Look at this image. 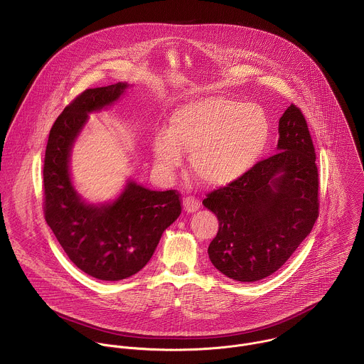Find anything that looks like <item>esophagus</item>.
I'll list each match as a JSON object with an SVG mask.
<instances>
[{"mask_svg": "<svg viewBox=\"0 0 364 364\" xmlns=\"http://www.w3.org/2000/svg\"><path fill=\"white\" fill-rule=\"evenodd\" d=\"M200 205H202L200 200L196 199V198H192V196H188V198H185V200H183V208H185V211H188V213H193V211L199 210Z\"/></svg>", "mask_w": 364, "mask_h": 364, "instance_id": "obj_1", "label": "esophagus"}]
</instances>
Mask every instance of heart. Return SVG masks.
Segmentation results:
<instances>
[{"label":"heart","mask_w":364,"mask_h":364,"mask_svg":"<svg viewBox=\"0 0 364 364\" xmlns=\"http://www.w3.org/2000/svg\"><path fill=\"white\" fill-rule=\"evenodd\" d=\"M269 139L270 122L260 106L208 95L173 109L169 130L158 132L153 140V153L156 165L171 172L185 151L202 182L223 186L258 162Z\"/></svg>","instance_id":"obj_1"}]
</instances>
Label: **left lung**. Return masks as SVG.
<instances>
[{"label": "left lung", "mask_w": 364, "mask_h": 364, "mask_svg": "<svg viewBox=\"0 0 364 364\" xmlns=\"http://www.w3.org/2000/svg\"><path fill=\"white\" fill-rule=\"evenodd\" d=\"M279 136L274 156L203 200L218 218L208 258L238 282H258L282 267L319 214L316 156L307 120L296 105L280 117Z\"/></svg>", "instance_id": "1"}]
</instances>
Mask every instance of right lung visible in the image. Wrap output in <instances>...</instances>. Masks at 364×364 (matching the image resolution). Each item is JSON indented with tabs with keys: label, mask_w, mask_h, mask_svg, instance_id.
<instances>
[{
	"label": "right lung",
	"mask_w": 364,
	"mask_h": 364,
	"mask_svg": "<svg viewBox=\"0 0 364 364\" xmlns=\"http://www.w3.org/2000/svg\"><path fill=\"white\" fill-rule=\"evenodd\" d=\"M127 84L85 90L53 123L43 164V211L70 260L100 280H122L151 259L162 232L179 217L181 195L129 182L112 205L92 206L71 185L68 161L88 113L113 104Z\"/></svg>",
	"instance_id": "right-lung-1"
}]
</instances>
